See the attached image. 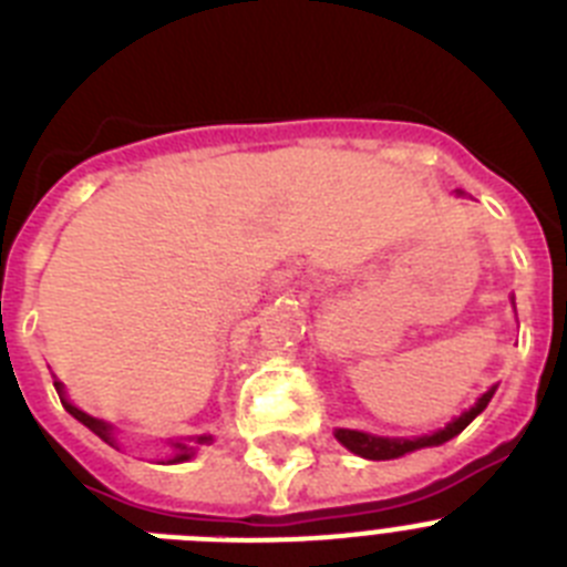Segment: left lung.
<instances>
[{
  "label": "left lung",
  "mask_w": 567,
  "mask_h": 567,
  "mask_svg": "<svg viewBox=\"0 0 567 567\" xmlns=\"http://www.w3.org/2000/svg\"><path fill=\"white\" fill-rule=\"evenodd\" d=\"M497 389V385H494ZM494 389H488V392L483 394V398L477 400V405L474 409H468L465 414H460L454 423H449L445 429H440V432L434 434H425V437H417V440H403V437H374V434H363V432H352V429H338L334 432V437L340 440V443L349 449V452H354L358 457H365V460H394V457H403V454L409 452H417V449H425V445H443L445 440L457 437L460 432H463L465 425L471 423V420L477 417L480 412H483L485 405H488V400L494 398Z\"/></svg>",
  "instance_id": "obj_1"
}]
</instances>
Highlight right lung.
<instances>
[{
	"instance_id": "obj_1",
	"label": "right lung",
	"mask_w": 567,
	"mask_h": 567,
	"mask_svg": "<svg viewBox=\"0 0 567 567\" xmlns=\"http://www.w3.org/2000/svg\"><path fill=\"white\" fill-rule=\"evenodd\" d=\"M56 392H62V383H56ZM62 405L64 409H68L70 414H73V417L79 420V423H84L90 429V432L93 434H99V437L104 440V443H110V445H115V437H113V429H110L107 423H102V420H96V417H90V414H84L82 409H76V405L73 403H68V400H62ZM198 443H209V437H198ZM175 457H173V463H182V460H189L193 457V445H184V443H175Z\"/></svg>"
}]
</instances>
